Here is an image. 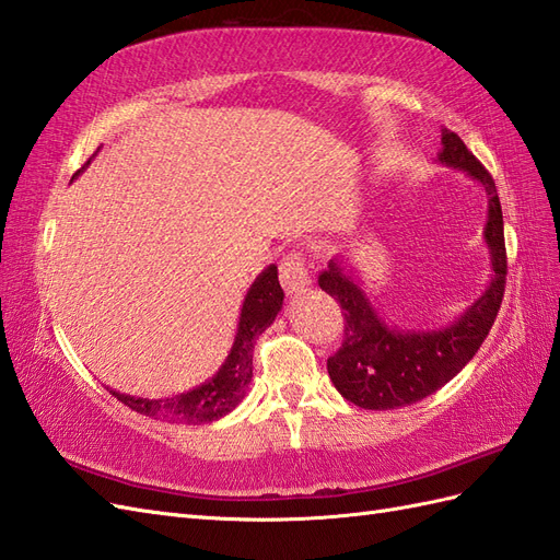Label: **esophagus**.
<instances>
[{
	"label": "esophagus",
	"mask_w": 560,
	"mask_h": 560,
	"mask_svg": "<svg viewBox=\"0 0 560 560\" xmlns=\"http://www.w3.org/2000/svg\"><path fill=\"white\" fill-rule=\"evenodd\" d=\"M279 277H281V285L283 291L289 295H300L303 291L310 289L312 277L310 269L305 265V260L300 255H289L279 267Z\"/></svg>",
	"instance_id": "obj_1"
}]
</instances>
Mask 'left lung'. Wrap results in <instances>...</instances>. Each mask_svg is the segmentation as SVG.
<instances>
[{
    "label": "left lung",
    "instance_id": "8db88e82",
    "mask_svg": "<svg viewBox=\"0 0 560 560\" xmlns=\"http://www.w3.org/2000/svg\"><path fill=\"white\" fill-rule=\"evenodd\" d=\"M438 163L464 172L485 189L487 222L482 238L490 253L492 279L454 322L435 328H407L385 322L350 257L336 255L328 260L319 275V285L346 310V340L334 357H328L326 369L336 390L362 409L383 411L417 405L450 383L480 350L504 298V218L494 179L450 130H442Z\"/></svg>",
    "mask_w": 560,
    "mask_h": 560
}]
</instances>
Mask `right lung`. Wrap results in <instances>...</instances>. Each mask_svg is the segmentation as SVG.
Wrapping results in <instances>:
<instances>
[{
    "mask_svg": "<svg viewBox=\"0 0 560 560\" xmlns=\"http://www.w3.org/2000/svg\"><path fill=\"white\" fill-rule=\"evenodd\" d=\"M92 161H88V165ZM281 307H283V291L279 285V271H277V265H269L267 269L260 271V275H257L246 298H243L234 346L229 350L226 360L222 362L218 374L212 378L196 385L191 390L179 393L175 397H165V399L135 397L113 388L108 390L113 397H118L122 405L161 421L189 423V425L220 421L229 411H234L241 405V399L246 397L248 385L253 381L255 340L262 331H267L271 324H275Z\"/></svg>",
    "mask_w": 560,
    "mask_h": 560,
    "instance_id": "right-lung-1",
    "label": "right lung"
}]
</instances>
